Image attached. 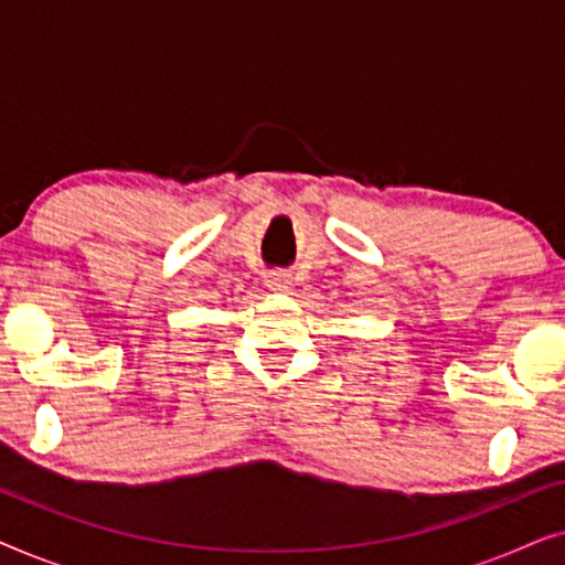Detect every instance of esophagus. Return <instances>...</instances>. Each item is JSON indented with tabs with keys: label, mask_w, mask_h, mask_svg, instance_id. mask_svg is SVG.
I'll list each match as a JSON object with an SVG mask.
<instances>
[{
	"label": "esophagus",
	"mask_w": 565,
	"mask_h": 565,
	"mask_svg": "<svg viewBox=\"0 0 565 565\" xmlns=\"http://www.w3.org/2000/svg\"><path fill=\"white\" fill-rule=\"evenodd\" d=\"M265 285L273 292H288L290 285H292V277L285 275V273H269L265 277Z\"/></svg>",
	"instance_id": "34e87169"
}]
</instances>
